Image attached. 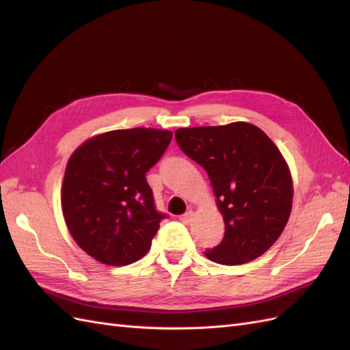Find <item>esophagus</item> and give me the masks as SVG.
Listing matches in <instances>:
<instances>
[{"label":"esophagus","mask_w":350,"mask_h":350,"mask_svg":"<svg viewBox=\"0 0 350 350\" xmlns=\"http://www.w3.org/2000/svg\"><path fill=\"white\" fill-rule=\"evenodd\" d=\"M192 217H193V211L187 210L185 214H182V216H180V221L185 223V225H187V223L192 221Z\"/></svg>","instance_id":"1"}]
</instances>
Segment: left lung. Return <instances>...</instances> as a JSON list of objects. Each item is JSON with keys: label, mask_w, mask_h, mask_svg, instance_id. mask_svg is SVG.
I'll use <instances>...</instances> for the list:
<instances>
[{"label": "left lung", "mask_w": 350, "mask_h": 350, "mask_svg": "<svg viewBox=\"0 0 350 350\" xmlns=\"http://www.w3.org/2000/svg\"><path fill=\"white\" fill-rule=\"evenodd\" d=\"M174 136L207 172L225 220V238L205 257L228 266L260 257L282 234L293 207V177L281 150L244 121L178 129Z\"/></svg>", "instance_id": "obj_1"}]
</instances>
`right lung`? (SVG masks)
<instances>
[{"mask_svg": "<svg viewBox=\"0 0 350 350\" xmlns=\"http://www.w3.org/2000/svg\"><path fill=\"white\" fill-rule=\"evenodd\" d=\"M158 129L112 130L85 140L70 155L60 201L69 234L94 260L109 266L137 262L165 216L146 182L172 142Z\"/></svg>", "mask_w": 350, "mask_h": 350, "instance_id": "add662e5", "label": "right lung"}]
</instances>
